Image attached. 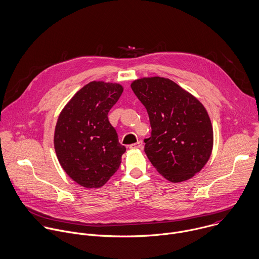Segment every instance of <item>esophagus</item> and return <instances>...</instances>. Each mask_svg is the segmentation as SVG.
Returning <instances> with one entry per match:
<instances>
[{
    "instance_id": "obj_1",
    "label": "esophagus",
    "mask_w": 259,
    "mask_h": 259,
    "mask_svg": "<svg viewBox=\"0 0 259 259\" xmlns=\"http://www.w3.org/2000/svg\"><path fill=\"white\" fill-rule=\"evenodd\" d=\"M129 147H130L131 149H142V147H143V143H142V141H141V140H139V141H137L136 143L131 144Z\"/></svg>"
}]
</instances>
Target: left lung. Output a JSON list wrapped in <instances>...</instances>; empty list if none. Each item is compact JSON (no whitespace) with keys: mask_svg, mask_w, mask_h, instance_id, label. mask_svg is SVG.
I'll use <instances>...</instances> for the list:
<instances>
[{"mask_svg":"<svg viewBox=\"0 0 259 259\" xmlns=\"http://www.w3.org/2000/svg\"><path fill=\"white\" fill-rule=\"evenodd\" d=\"M131 89L145 107L151 135L144 151L158 173L178 183L192 178L207 162L213 131L202 104L178 84L162 77L135 80Z\"/></svg>","mask_w":259,"mask_h":259,"instance_id":"obj_1","label":"left lung"}]
</instances>
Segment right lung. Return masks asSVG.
I'll return each instance as SVG.
<instances>
[{
    "instance_id": "1",
    "label": "right lung",
    "mask_w": 259,
    "mask_h": 259,
    "mask_svg": "<svg viewBox=\"0 0 259 259\" xmlns=\"http://www.w3.org/2000/svg\"><path fill=\"white\" fill-rule=\"evenodd\" d=\"M122 93L117 83L90 82L59 116L54 136L58 159L67 175L85 188L102 187L121 164L126 148L108 114Z\"/></svg>"
}]
</instances>
